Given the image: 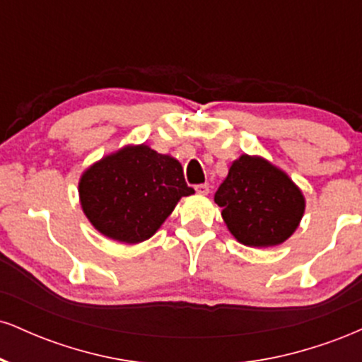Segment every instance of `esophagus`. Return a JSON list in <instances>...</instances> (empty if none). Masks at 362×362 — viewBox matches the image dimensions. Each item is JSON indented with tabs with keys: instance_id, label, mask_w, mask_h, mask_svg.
I'll use <instances>...</instances> for the list:
<instances>
[{
	"instance_id": "1",
	"label": "esophagus",
	"mask_w": 362,
	"mask_h": 362,
	"mask_svg": "<svg viewBox=\"0 0 362 362\" xmlns=\"http://www.w3.org/2000/svg\"><path fill=\"white\" fill-rule=\"evenodd\" d=\"M195 192L201 194V195H207V194H209V185H207V184L195 185Z\"/></svg>"
}]
</instances>
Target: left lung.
Listing matches in <instances>:
<instances>
[{
  "label": "left lung",
  "instance_id": "obj_1",
  "mask_svg": "<svg viewBox=\"0 0 362 362\" xmlns=\"http://www.w3.org/2000/svg\"><path fill=\"white\" fill-rule=\"evenodd\" d=\"M221 216L236 242L253 248L284 243L300 226L306 201L284 170L257 155L231 163L214 194Z\"/></svg>",
  "mask_w": 362,
  "mask_h": 362
}]
</instances>
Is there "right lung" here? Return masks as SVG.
Returning a JSON list of instances; mask_svg holds the SVG:
<instances>
[{
  "mask_svg": "<svg viewBox=\"0 0 362 362\" xmlns=\"http://www.w3.org/2000/svg\"><path fill=\"white\" fill-rule=\"evenodd\" d=\"M80 204L91 226L115 242L151 238L182 197L192 195L180 161L148 144H127L81 173Z\"/></svg>",
  "mask_w": 362,
  "mask_h": 362,
  "instance_id": "1",
  "label": "right lung"
}]
</instances>
